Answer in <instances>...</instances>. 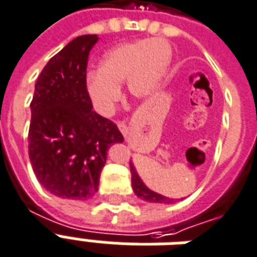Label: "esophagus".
<instances>
[{
	"instance_id": "1",
	"label": "esophagus",
	"mask_w": 257,
	"mask_h": 257,
	"mask_svg": "<svg viewBox=\"0 0 257 257\" xmlns=\"http://www.w3.org/2000/svg\"><path fill=\"white\" fill-rule=\"evenodd\" d=\"M117 126H118L120 132L122 133L124 136H126V135H128V126H126V124H124V122H117Z\"/></svg>"
}]
</instances>
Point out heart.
Wrapping results in <instances>:
<instances>
[{"mask_svg":"<svg viewBox=\"0 0 257 257\" xmlns=\"http://www.w3.org/2000/svg\"><path fill=\"white\" fill-rule=\"evenodd\" d=\"M171 60V47L163 39H143L124 43L107 51L98 71L86 79V90L101 114H110L126 82L133 97H147L155 90Z\"/></svg>","mask_w":257,"mask_h":257,"instance_id":"b5f03b06","label":"heart"}]
</instances>
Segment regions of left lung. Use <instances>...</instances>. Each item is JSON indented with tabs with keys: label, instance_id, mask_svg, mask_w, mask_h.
<instances>
[{
	"label": "left lung",
	"instance_id": "obj_1",
	"mask_svg": "<svg viewBox=\"0 0 257 257\" xmlns=\"http://www.w3.org/2000/svg\"><path fill=\"white\" fill-rule=\"evenodd\" d=\"M129 167H131V174H132V187L133 191L136 194L139 198L144 199L147 202L151 203H172L174 199L167 198L164 195H160V194L155 193L152 190H150L144 185V182L140 179V176L137 174L136 168L132 164V162L129 163Z\"/></svg>",
	"mask_w": 257,
	"mask_h": 257
}]
</instances>
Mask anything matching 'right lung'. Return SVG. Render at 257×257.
<instances>
[{"label":"right lung","mask_w":257,"mask_h":257,"mask_svg":"<svg viewBox=\"0 0 257 257\" xmlns=\"http://www.w3.org/2000/svg\"><path fill=\"white\" fill-rule=\"evenodd\" d=\"M97 35H83L50 59L31 102L28 154L37 181L60 198L98 191L107 148L122 143L114 122L93 110L86 90L87 59Z\"/></svg>","instance_id":"add662e5"}]
</instances>
